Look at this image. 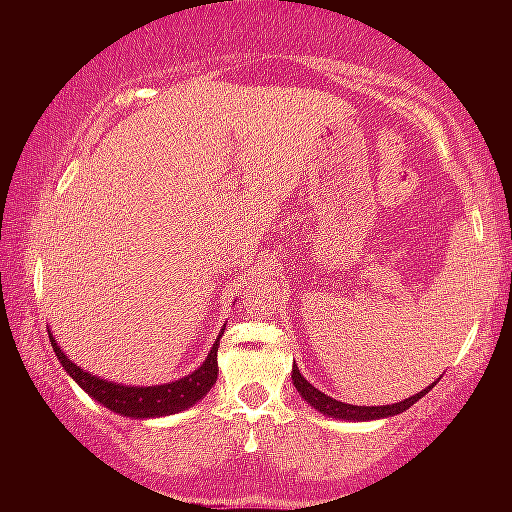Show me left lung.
I'll return each mask as SVG.
<instances>
[{
    "label": "left lung",
    "mask_w": 512,
    "mask_h": 512,
    "mask_svg": "<svg viewBox=\"0 0 512 512\" xmlns=\"http://www.w3.org/2000/svg\"><path fill=\"white\" fill-rule=\"evenodd\" d=\"M291 377H293V387L298 389V394L303 396L307 403L314 405V408H317L319 412H324V415H328V417H338V419H356V422H359V419H380V417L398 415V412L408 410L410 405H415L424 394H429V389L433 387V384H431L429 389H422V391H419V394L405 398V401H401V403H391V405H349V403L335 401V398L321 394L319 389H314L312 384L307 382L303 375H300V370L296 366H293Z\"/></svg>",
    "instance_id": "1"
}]
</instances>
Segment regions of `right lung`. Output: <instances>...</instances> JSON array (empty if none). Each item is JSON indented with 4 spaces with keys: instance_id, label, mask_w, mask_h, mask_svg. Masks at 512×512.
Returning <instances> with one entry per match:
<instances>
[{
    "instance_id": "right-lung-1",
    "label": "right lung",
    "mask_w": 512,
    "mask_h": 512,
    "mask_svg": "<svg viewBox=\"0 0 512 512\" xmlns=\"http://www.w3.org/2000/svg\"><path fill=\"white\" fill-rule=\"evenodd\" d=\"M48 338H51L55 356L60 359L62 368L72 375V380H76L81 389H86V394L93 396L95 401H100L109 410L125 417H163L191 408L193 403H198L214 387L216 375H219V366H216V352H219V347L214 345L205 363L195 373L181 377L177 382L156 384V387H123V384L100 380V377L81 370L76 363H72L62 354V349L58 347L53 335H48Z\"/></svg>"
}]
</instances>
